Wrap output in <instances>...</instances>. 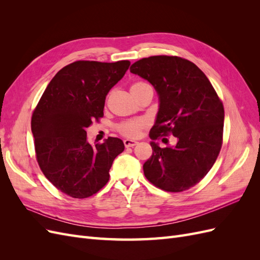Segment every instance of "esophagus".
Listing matches in <instances>:
<instances>
[{
    "label": "esophagus",
    "mask_w": 260,
    "mask_h": 260,
    "mask_svg": "<svg viewBox=\"0 0 260 260\" xmlns=\"http://www.w3.org/2000/svg\"><path fill=\"white\" fill-rule=\"evenodd\" d=\"M123 144H124L125 147H133V146L138 144V142H137V141H135V140H128L127 139V140L123 141Z\"/></svg>",
    "instance_id": "esophagus-1"
}]
</instances>
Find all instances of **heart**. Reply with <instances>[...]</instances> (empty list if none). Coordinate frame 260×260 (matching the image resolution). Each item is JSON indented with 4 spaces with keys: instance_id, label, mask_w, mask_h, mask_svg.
I'll return each mask as SVG.
<instances>
[{
    "instance_id": "heart-1",
    "label": "heart",
    "mask_w": 260,
    "mask_h": 260,
    "mask_svg": "<svg viewBox=\"0 0 260 260\" xmlns=\"http://www.w3.org/2000/svg\"><path fill=\"white\" fill-rule=\"evenodd\" d=\"M145 88H152V86L145 81H136L135 83H132L130 91L132 94H135L140 90H143ZM147 127H148V121L145 119V118H137V119H130V120H125L118 123L117 130L123 137L135 139V138H138L140 136V133Z\"/></svg>"
}]
</instances>
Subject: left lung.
<instances>
[{
	"mask_svg": "<svg viewBox=\"0 0 260 260\" xmlns=\"http://www.w3.org/2000/svg\"><path fill=\"white\" fill-rule=\"evenodd\" d=\"M130 72L151 82L159 95L149 138L177 139L175 146L151 142L153 154L143 165L144 175L164 191L188 190L208 174L221 149L222 102L205 74L182 57L149 56L132 64Z\"/></svg>",
	"mask_w": 260,
	"mask_h": 260,
	"instance_id": "left-lung-1",
	"label": "left lung"
}]
</instances>
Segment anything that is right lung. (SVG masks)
Masks as SVG:
<instances>
[{
    "label": "right lung",
    "instance_id": "add662e5",
    "mask_svg": "<svg viewBox=\"0 0 260 260\" xmlns=\"http://www.w3.org/2000/svg\"><path fill=\"white\" fill-rule=\"evenodd\" d=\"M129 66V60L74 61L54 76L35 108L31 131L39 167L55 187L74 199L98 193L123 152L118 138L91 144L85 128L104 116L107 93Z\"/></svg>",
    "mask_w": 260,
    "mask_h": 260
}]
</instances>
